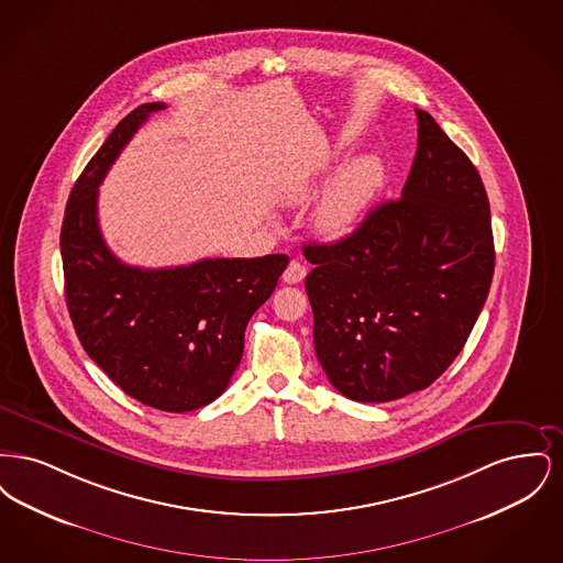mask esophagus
Masks as SVG:
<instances>
[{
	"mask_svg": "<svg viewBox=\"0 0 563 563\" xmlns=\"http://www.w3.org/2000/svg\"><path fill=\"white\" fill-rule=\"evenodd\" d=\"M306 278V266H301L299 262H291L287 269L283 272V280L287 283V285H297V283H301Z\"/></svg>",
	"mask_w": 563,
	"mask_h": 563,
	"instance_id": "1",
	"label": "esophagus"
}]
</instances>
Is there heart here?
I'll use <instances>...</instances> for the list:
<instances>
[{"label": "heart", "mask_w": 563, "mask_h": 563, "mask_svg": "<svg viewBox=\"0 0 563 563\" xmlns=\"http://www.w3.org/2000/svg\"><path fill=\"white\" fill-rule=\"evenodd\" d=\"M382 181L384 166L374 156H363L358 161L350 162L349 166L331 181V186L324 189L314 209L312 223L317 234H321L327 241H333L350 232L354 223L361 219V214L372 205ZM314 188L317 181L308 179L291 191L289 200L303 202L312 196Z\"/></svg>", "instance_id": "1"}]
</instances>
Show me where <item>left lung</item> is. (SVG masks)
Returning a JSON list of instances; mask_svg holds the SVG:
<instances>
[{
  "label": "left lung",
  "instance_id": "1",
  "mask_svg": "<svg viewBox=\"0 0 563 563\" xmlns=\"http://www.w3.org/2000/svg\"><path fill=\"white\" fill-rule=\"evenodd\" d=\"M418 150L399 200L333 244H303L314 350L352 401L424 390L464 349L494 276L489 202L475 164L416 109Z\"/></svg>",
  "mask_w": 563,
  "mask_h": 563
}]
</instances>
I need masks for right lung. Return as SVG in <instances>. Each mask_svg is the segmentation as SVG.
Masks as SVG:
<instances>
[{
	"label": "right lung",
	"mask_w": 563,
	"mask_h": 563,
	"mask_svg": "<svg viewBox=\"0 0 563 563\" xmlns=\"http://www.w3.org/2000/svg\"><path fill=\"white\" fill-rule=\"evenodd\" d=\"M158 109L164 103L133 109L86 164L67 200L60 255L69 317L86 354L129 397L184 413L228 388L241 363L246 322L276 289L289 257L145 269L109 251L97 217L99 186Z\"/></svg>",
	"instance_id": "1"
}]
</instances>
